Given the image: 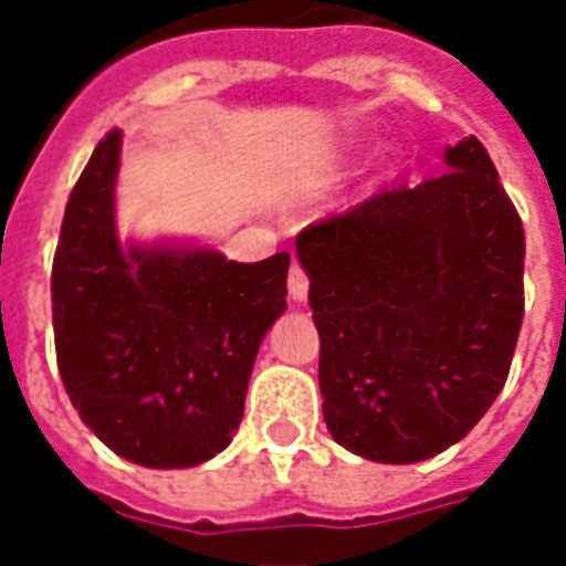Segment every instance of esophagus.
Returning <instances> with one entry per match:
<instances>
[{
    "label": "esophagus",
    "instance_id": "obj_1",
    "mask_svg": "<svg viewBox=\"0 0 566 566\" xmlns=\"http://www.w3.org/2000/svg\"><path fill=\"white\" fill-rule=\"evenodd\" d=\"M287 291H291L294 300H306L308 296V272L300 263H294L291 272H287Z\"/></svg>",
    "mask_w": 566,
    "mask_h": 566
}]
</instances>
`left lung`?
<instances>
[{"label": "left lung", "instance_id": "8db88e82", "mask_svg": "<svg viewBox=\"0 0 566 566\" xmlns=\"http://www.w3.org/2000/svg\"><path fill=\"white\" fill-rule=\"evenodd\" d=\"M446 166L296 235L324 421L369 461L416 463L467 437L503 391L522 331V218L475 136Z\"/></svg>", "mask_w": 566, "mask_h": 566}]
</instances>
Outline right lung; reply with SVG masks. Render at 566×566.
I'll return each mask as SVG.
<instances>
[{
    "label": "right lung",
    "instance_id": "1",
    "mask_svg": "<svg viewBox=\"0 0 566 566\" xmlns=\"http://www.w3.org/2000/svg\"><path fill=\"white\" fill-rule=\"evenodd\" d=\"M120 129L72 187L51 270L56 367L105 446L142 467H197L245 409L263 333L284 312L291 254L233 263L209 248H129L115 235Z\"/></svg>",
    "mask_w": 566,
    "mask_h": 566
}]
</instances>
